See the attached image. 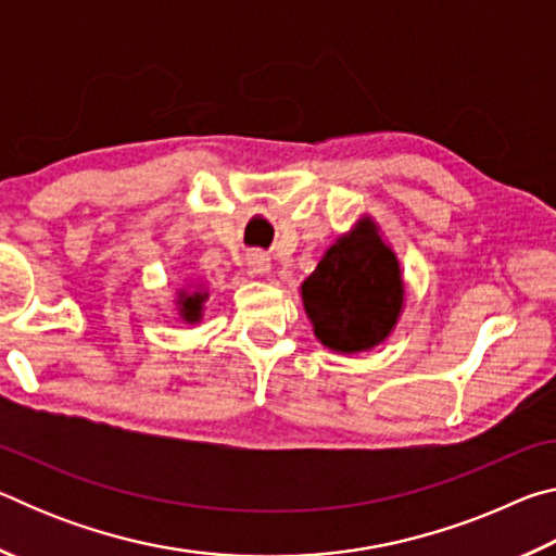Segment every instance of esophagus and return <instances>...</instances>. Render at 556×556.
<instances>
[{"mask_svg":"<svg viewBox=\"0 0 556 556\" xmlns=\"http://www.w3.org/2000/svg\"><path fill=\"white\" fill-rule=\"evenodd\" d=\"M248 267L255 271V275H267V271L271 269V262H269V257L265 255V252H250V255H248Z\"/></svg>","mask_w":556,"mask_h":556,"instance_id":"esophagus-1","label":"esophagus"}]
</instances>
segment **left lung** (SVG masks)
Listing matches in <instances>:
<instances>
[{"instance_id":"1","label":"left lung","mask_w":556,"mask_h":556,"mask_svg":"<svg viewBox=\"0 0 556 556\" xmlns=\"http://www.w3.org/2000/svg\"><path fill=\"white\" fill-rule=\"evenodd\" d=\"M314 333L336 353H361L392 333L404 306L400 260L372 218L341 235L301 285Z\"/></svg>"}]
</instances>
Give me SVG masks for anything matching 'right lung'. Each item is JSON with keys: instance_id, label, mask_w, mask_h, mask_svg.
Returning a JSON list of instances; mask_svg holds the SVG:
<instances>
[{"instance_id": "obj_1", "label": "right lung", "mask_w": 556, "mask_h": 556, "mask_svg": "<svg viewBox=\"0 0 556 556\" xmlns=\"http://www.w3.org/2000/svg\"><path fill=\"white\" fill-rule=\"evenodd\" d=\"M208 294H205L203 289H195V291H178V314L184 316L186 324H199L201 316H203V304Z\"/></svg>"}]
</instances>
